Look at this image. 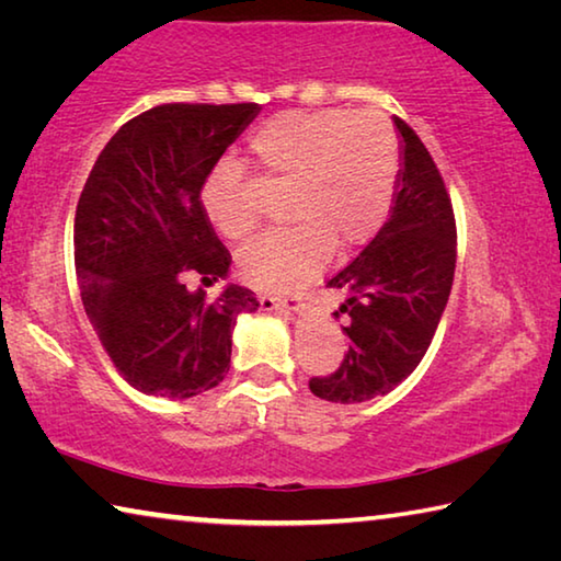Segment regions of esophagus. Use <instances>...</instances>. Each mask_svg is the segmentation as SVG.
<instances>
[{
  "mask_svg": "<svg viewBox=\"0 0 561 561\" xmlns=\"http://www.w3.org/2000/svg\"><path fill=\"white\" fill-rule=\"evenodd\" d=\"M260 304L264 311L282 309V311H294V314H299L304 309V297L301 294H289V297H272V294H262Z\"/></svg>",
  "mask_w": 561,
  "mask_h": 561,
  "instance_id": "esophagus-1",
  "label": "esophagus"
}]
</instances>
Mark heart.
<instances>
[{"mask_svg":"<svg viewBox=\"0 0 561 561\" xmlns=\"http://www.w3.org/2000/svg\"><path fill=\"white\" fill-rule=\"evenodd\" d=\"M252 158L274 183L289 185L284 217L291 225L244 244L242 277L264 291H289L381 230L393 205L401 150L383 116L351 111L282 113L254 133ZM203 203L213 225L244 240L260 225L252 185L222 163L207 178Z\"/></svg>","mask_w":561,"mask_h":561,"instance_id":"b5f03b06","label":"heart"}]
</instances>
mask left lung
Returning a JSON list of instances; mask_svg holds the SVG:
<instances>
[{
    "label": "left lung",
    "instance_id": "obj_1",
    "mask_svg": "<svg viewBox=\"0 0 561 561\" xmlns=\"http://www.w3.org/2000/svg\"><path fill=\"white\" fill-rule=\"evenodd\" d=\"M403 163L391 217L327 287L344 291L334 317L346 319L348 351L329 376L309 381L331 403H364L415 371L450 297L458 230L448 190L428 148L405 121L393 118Z\"/></svg>",
    "mask_w": 561,
    "mask_h": 561
}]
</instances>
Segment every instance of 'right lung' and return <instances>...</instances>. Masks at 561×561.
Masks as SVG:
<instances>
[{
	"mask_svg": "<svg viewBox=\"0 0 561 561\" xmlns=\"http://www.w3.org/2000/svg\"><path fill=\"white\" fill-rule=\"evenodd\" d=\"M257 103H163L123 123L91 168L73 220L81 301L113 366L138 391L193 398L230 371L232 329L260 307L227 284L230 252L201 201Z\"/></svg>",
	"mask_w": 561,
	"mask_h": 561,
	"instance_id": "obj_1",
	"label": "right lung"
}]
</instances>
